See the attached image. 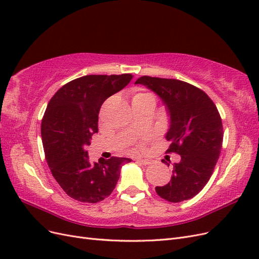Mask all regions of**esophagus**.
Wrapping results in <instances>:
<instances>
[{
  "label": "esophagus",
  "mask_w": 259,
  "mask_h": 259,
  "mask_svg": "<svg viewBox=\"0 0 259 259\" xmlns=\"http://www.w3.org/2000/svg\"><path fill=\"white\" fill-rule=\"evenodd\" d=\"M135 161L137 163L143 164V165H148V164H150V160H147V159H136Z\"/></svg>",
  "instance_id": "1"
}]
</instances>
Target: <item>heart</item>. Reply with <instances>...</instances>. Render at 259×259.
Wrapping results in <instances>:
<instances>
[{"label":"heart","instance_id":"b5f03b06","mask_svg":"<svg viewBox=\"0 0 259 259\" xmlns=\"http://www.w3.org/2000/svg\"><path fill=\"white\" fill-rule=\"evenodd\" d=\"M147 98H153V96L151 95V94H149V93L144 92V91H140V90H137L136 92H134V94H133V103H135V101L144 100V99H147ZM144 139H146V138H144ZM142 146H143L142 142L137 144V148L142 147Z\"/></svg>","mask_w":259,"mask_h":259}]
</instances>
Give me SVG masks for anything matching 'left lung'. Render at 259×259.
I'll use <instances>...</instances> for the list:
<instances>
[{
    "label": "left lung",
    "instance_id": "left-lung-1",
    "mask_svg": "<svg viewBox=\"0 0 259 259\" xmlns=\"http://www.w3.org/2000/svg\"><path fill=\"white\" fill-rule=\"evenodd\" d=\"M135 83L146 85L166 105L170 115L166 134L170 145L166 152L180 155L169 183L155 187V191L168 202L189 200L205 187L221 154V114L207 94L192 84L149 75L140 76Z\"/></svg>",
    "mask_w": 259,
    "mask_h": 259
}]
</instances>
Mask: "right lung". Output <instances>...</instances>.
<instances>
[{"instance_id":"obj_1","label":"right lung","mask_w":259,"mask_h":259,"mask_svg":"<svg viewBox=\"0 0 259 259\" xmlns=\"http://www.w3.org/2000/svg\"><path fill=\"white\" fill-rule=\"evenodd\" d=\"M133 75L91 74L60 88L51 98L41 124L45 159L54 178L69 197L97 203L111 194L127 158L92 162L86 146L98 132V114L104 101L124 89Z\"/></svg>"}]
</instances>
